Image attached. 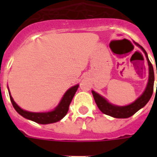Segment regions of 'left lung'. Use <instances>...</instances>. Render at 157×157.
<instances>
[{
	"label": "left lung",
	"instance_id": "8db88e82",
	"mask_svg": "<svg viewBox=\"0 0 157 157\" xmlns=\"http://www.w3.org/2000/svg\"><path fill=\"white\" fill-rule=\"evenodd\" d=\"M140 49H141L144 53L145 54V56L147 60L148 63V69H149V76H148V82L147 85V87L141 96H139L134 103L127 105V106H117V105L112 104L108 103V101L106 100L103 96L99 95L98 93H96L94 90H92L94 98L96 104L98 106L101 112L106 115L111 116L115 118H128L131 116L136 113L139 109H141L142 107H144L147 103H148L150 100L152 93H153V86H154V71L152 64L151 62L149 61L148 56L147 54L146 50L142 47L141 45H139L138 43H135ZM157 74V70H156ZM156 90H157V84H156Z\"/></svg>",
	"mask_w": 157,
	"mask_h": 157
}]
</instances>
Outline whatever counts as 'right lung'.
I'll list each match as a JSON object with an SVG mask.
<instances>
[{"label": "right lung", "instance_id": "add662e5", "mask_svg": "<svg viewBox=\"0 0 157 157\" xmlns=\"http://www.w3.org/2000/svg\"><path fill=\"white\" fill-rule=\"evenodd\" d=\"M78 87L79 85L71 87L65 93L59 104L55 107V109L48 112H31L22 109L13 101L12 96L10 95V93L9 94H10V98L12 105L18 114H20L22 117H23L26 119L31 120L33 121L36 122L38 124H45L59 121L66 116V114L68 112L69 105L71 103Z\"/></svg>", "mask_w": 157, "mask_h": 157}]
</instances>
